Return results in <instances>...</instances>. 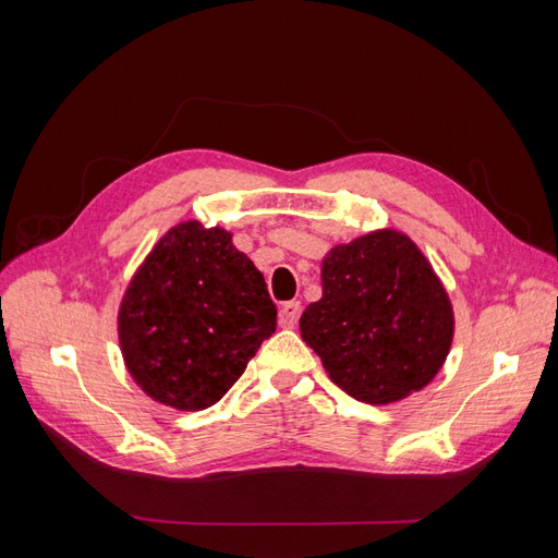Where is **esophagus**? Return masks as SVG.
Wrapping results in <instances>:
<instances>
[{
    "mask_svg": "<svg viewBox=\"0 0 558 558\" xmlns=\"http://www.w3.org/2000/svg\"><path fill=\"white\" fill-rule=\"evenodd\" d=\"M300 318V302L291 300V302H283L281 310H279V326L281 328H295Z\"/></svg>",
    "mask_w": 558,
    "mask_h": 558,
    "instance_id": "34e87169",
    "label": "esophagus"
}]
</instances>
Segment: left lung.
I'll return each instance as SVG.
<instances>
[{"label": "left lung", "mask_w": 558, "mask_h": 558, "mask_svg": "<svg viewBox=\"0 0 558 558\" xmlns=\"http://www.w3.org/2000/svg\"><path fill=\"white\" fill-rule=\"evenodd\" d=\"M320 289L300 316V335L351 398L391 404L440 373L453 307L408 234L381 228L332 246L320 263Z\"/></svg>", "instance_id": "left-lung-1"}]
</instances>
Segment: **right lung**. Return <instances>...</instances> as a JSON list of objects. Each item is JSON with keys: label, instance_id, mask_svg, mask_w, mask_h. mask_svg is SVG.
I'll list each match as a JSON object with an SVG mask.
<instances>
[{"label": "right lung", "instance_id": "right-lung-1", "mask_svg": "<svg viewBox=\"0 0 558 558\" xmlns=\"http://www.w3.org/2000/svg\"><path fill=\"white\" fill-rule=\"evenodd\" d=\"M275 330L277 307L256 265L232 232L199 221L162 234L118 307L128 373L179 412L221 400Z\"/></svg>", "mask_w": 558, "mask_h": 558}]
</instances>
